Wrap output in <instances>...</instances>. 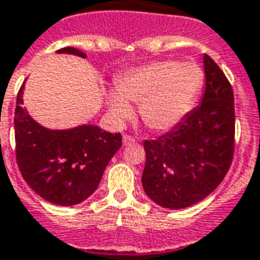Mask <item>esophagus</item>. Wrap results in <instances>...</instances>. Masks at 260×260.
Segmentation results:
<instances>
[{"label":"esophagus","instance_id":"34e87169","mask_svg":"<svg viewBox=\"0 0 260 260\" xmlns=\"http://www.w3.org/2000/svg\"><path fill=\"white\" fill-rule=\"evenodd\" d=\"M134 143L135 139L132 138V136H129V135H124V136H122V144H124V146H129V144Z\"/></svg>","mask_w":260,"mask_h":260}]
</instances>
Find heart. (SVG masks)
<instances>
[{
  "label": "heart",
  "instance_id": "heart-1",
  "mask_svg": "<svg viewBox=\"0 0 260 260\" xmlns=\"http://www.w3.org/2000/svg\"><path fill=\"white\" fill-rule=\"evenodd\" d=\"M205 82L203 71L195 62L162 59L128 69L116 79L118 94L110 91L106 105L116 121L132 116V104L148 129L166 132L183 121L195 104Z\"/></svg>",
  "mask_w": 260,
  "mask_h": 260
}]
</instances>
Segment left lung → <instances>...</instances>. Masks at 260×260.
Segmentation results:
<instances>
[{
	"label": "left lung",
	"mask_w": 260,
	"mask_h": 260,
	"mask_svg": "<svg viewBox=\"0 0 260 260\" xmlns=\"http://www.w3.org/2000/svg\"><path fill=\"white\" fill-rule=\"evenodd\" d=\"M201 105L156 140H146L142 185L165 209H185L209 196L231 168L235 151V98L225 73L203 55Z\"/></svg>",
	"instance_id": "8db88e82"
}]
</instances>
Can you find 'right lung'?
<instances>
[{"mask_svg":"<svg viewBox=\"0 0 260 260\" xmlns=\"http://www.w3.org/2000/svg\"><path fill=\"white\" fill-rule=\"evenodd\" d=\"M86 58L75 47L57 50ZM24 83L15 110L16 161L25 183L45 201L75 206L98 188L113 155L121 147V134H110L96 125L71 129H47L23 108Z\"/></svg>","mask_w":260,"mask_h":260,"instance_id":"1","label":"right lung"}]
</instances>
